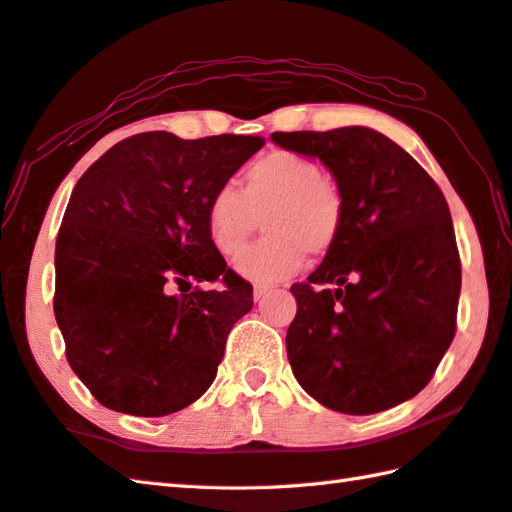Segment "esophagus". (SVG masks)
Returning <instances> with one entry per match:
<instances>
[{
	"mask_svg": "<svg viewBox=\"0 0 512 512\" xmlns=\"http://www.w3.org/2000/svg\"><path fill=\"white\" fill-rule=\"evenodd\" d=\"M270 290H273V288H270V286H264V284H257L255 288H253V297L257 299V302H259V299H262V297H266L268 293H270Z\"/></svg>",
	"mask_w": 512,
	"mask_h": 512,
	"instance_id": "obj_1",
	"label": "esophagus"
}]
</instances>
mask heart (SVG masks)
<instances>
[{
    "instance_id": "b5f03b06",
    "label": "heart",
    "mask_w": 512,
    "mask_h": 512,
    "mask_svg": "<svg viewBox=\"0 0 512 512\" xmlns=\"http://www.w3.org/2000/svg\"><path fill=\"white\" fill-rule=\"evenodd\" d=\"M266 237L237 259L250 282H279L302 268L306 253H333L346 226V197L317 162L293 150H273L246 168L242 193L217 188L206 204V230L224 257H237L257 228Z\"/></svg>"
}]
</instances>
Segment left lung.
Returning a JSON list of instances; mask_svg holds the SVG:
<instances>
[{
    "label": "left lung",
    "mask_w": 512,
    "mask_h": 512,
    "mask_svg": "<svg viewBox=\"0 0 512 512\" xmlns=\"http://www.w3.org/2000/svg\"><path fill=\"white\" fill-rule=\"evenodd\" d=\"M317 157L346 197V226L308 282L293 284L288 362L306 393L373 415L422 390L455 337L462 290L453 219L426 170L366 126L273 133Z\"/></svg>",
    "instance_id": "obj_1"
}]
</instances>
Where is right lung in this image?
<instances>
[{
	"mask_svg": "<svg viewBox=\"0 0 512 512\" xmlns=\"http://www.w3.org/2000/svg\"><path fill=\"white\" fill-rule=\"evenodd\" d=\"M262 146L253 135L139 133L73 188L53 306L68 364L102 406L164 417L213 384L230 328L253 308V286L210 242L206 204ZM219 276L222 291L181 289Z\"/></svg>",
	"mask_w": 512,
	"mask_h": 512,
	"instance_id": "add662e5",
	"label": "right lung"
}]
</instances>
